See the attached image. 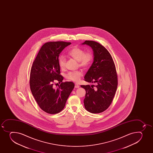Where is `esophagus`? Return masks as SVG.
<instances>
[{"instance_id": "1", "label": "esophagus", "mask_w": 153, "mask_h": 153, "mask_svg": "<svg viewBox=\"0 0 153 153\" xmlns=\"http://www.w3.org/2000/svg\"><path fill=\"white\" fill-rule=\"evenodd\" d=\"M75 88H79V85H78V84H75Z\"/></svg>"}]
</instances>
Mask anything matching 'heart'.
<instances>
[{"label": "heart", "instance_id": "1", "mask_svg": "<svg viewBox=\"0 0 153 153\" xmlns=\"http://www.w3.org/2000/svg\"><path fill=\"white\" fill-rule=\"evenodd\" d=\"M68 54L76 60L79 62V66L83 68H87L89 66L92 61L93 55L90 52H85L83 49L78 47H73L68 52ZM66 59L64 56H60L58 59L59 67L61 69L65 67ZM83 76L82 72L80 71L76 72H70L67 75L66 77L69 80L73 82H79Z\"/></svg>", "mask_w": 153, "mask_h": 153}]
</instances>
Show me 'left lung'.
I'll return each mask as SVG.
<instances>
[{
    "label": "left lung",
    "mask_w": 153,
    "mask_h": 153,
    "mask_svg": "<svg viewBox=\"0 0 153 153\" xmlns=\"http://www.w3.org/2000/svg\"><path fill=\"white\" fill-rule=\"evenodd\" d=\"M82 45L91 47L94 56L84 79L86 82L96 83L95 88L89 85L81 86L86 90L84 106L91 113H100L109 107L117 90L118 78L115 64L109 51L100 43L86 40Z\"/></svg>",
    "instance_id": "1"
}]
</instances>
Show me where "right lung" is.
Returning <instances> with one entry per match:
<instances>
[{
	"label": "right lung",
	"instance_id": "right-lung-1",
	"mask_svg": "<svg viewBox=\"0 0 153 153\" xmlns=\"http://www.w3.org/2000/svg\"><path fill=\"white\" fill-rule=\"evenodd\" d=\"M70 42H49L41 47L31 69L30 87L32 95L43 111L50 114L58 113L64 109L74 89L72 82H62L58 63L59 54ZM55 81L61 83L53 88Z\"/></svg>",
	"mask_w": 153,
	"mask_h": 153
}]
</instances>
